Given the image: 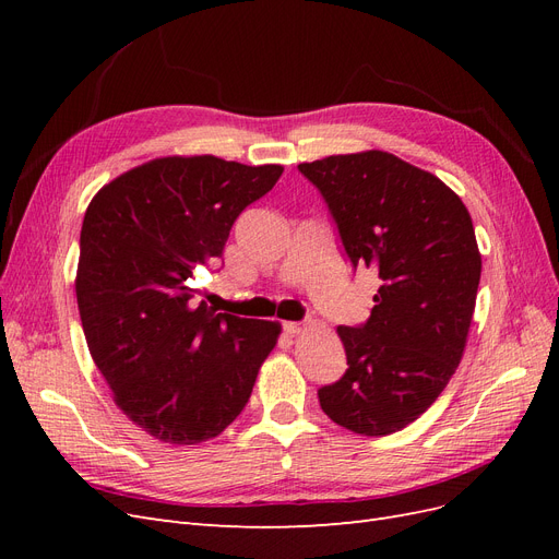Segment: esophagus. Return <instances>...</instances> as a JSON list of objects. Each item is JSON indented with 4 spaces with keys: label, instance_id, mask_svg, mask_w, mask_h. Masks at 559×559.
<instances>
[{
    "label": "esophagus",
    "instance_id": "obj_1",
    "mask_svg": "<svg viewBox=\"0 0 559 559\" xmlns=\"http://www.w3.org/2000/svg\"><path fill=\"white\" fill-rule=\"evenodd\" d=\"M284 333H289V335H298V333H302L306 331L308 326L306 324H298V321H284Z\"/></svg>",
    "mask_w": 559,
    "mask_h": 559
}]
</instances>
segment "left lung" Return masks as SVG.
I'll use <instances>...</instances> for the list:
<instances>
[{
    "instance_id": "8db88e82",
    "label": "left lung",
    "mask_w": 559,
    "mask_h": 559,
    "mask_svg": "<svg viewBox=\"0 0 559 559\" xmlns=\"http://www.w3.org/2000/svg\"><path fill=\"white\" fill-rule=\"evenodd\" d=\"M298 170L326 200L352 265L382 280L366 324L337 326L347 370L319 389V405L354 433L401 431L462 361L483 267L471 214L441 179L386 151Z\"/></svg>"
}]
</instances>
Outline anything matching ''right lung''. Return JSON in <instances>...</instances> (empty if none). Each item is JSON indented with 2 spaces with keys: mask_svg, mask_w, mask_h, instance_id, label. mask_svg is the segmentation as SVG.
<instances>
[{
  "mask_svg": "<svg viewBox=\"0 0 559 559\" xmlns=\"http://www.w3.org/2000/svg\"><path fill=\"white\" fill-rule=\"evenodd\" d=\"M282 173L216 156L156 158L103 186L83 216L76 302L91 357L118 408L163 443L222 433L277 345V321L195 302L193 280Z\"/></svg>",
  "mask_w": 559,
  "mask_h": 559,
  "instance_id": "add662e5",
  "label": "right lung"
}]
</instances>
